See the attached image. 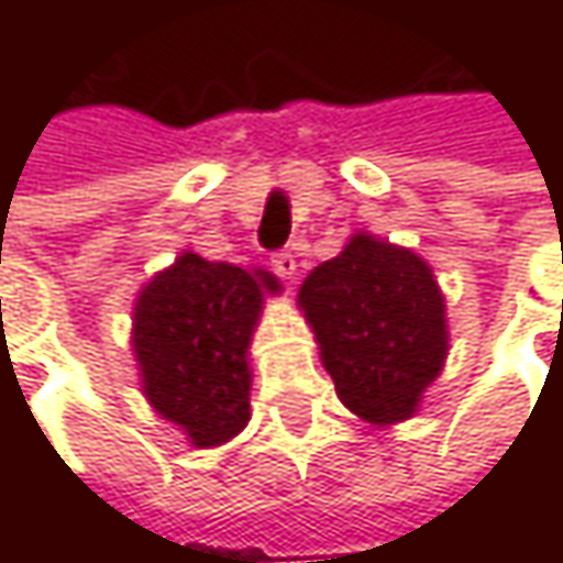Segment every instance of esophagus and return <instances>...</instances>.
<instances>
[{
    "label": "esophagus",
    "instance_id": "34e87169",
    "mask_svg": "<svg viewBox=\"0 0 563 563\" xmlns=\"http://www.w3.org/2000/svg\"><path fill=\"white\" fill-rule=\"evenodd\" d=\"M274 271L286 277V280H292V274H296V257L289 254V251H280V254H274Z\"/></svg>",
    "mask_w": 563,
    "mask_h": 563
}]
</instances>
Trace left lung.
I'll list each match as a JSON object with an SVG mask.
<instances>
[{"label": "left lung", "instance_id": "left-lung-1", "mask_svg": "<svg viewBox=\"0 0 563 563\" xmlns=\"http://www.w3.org/2000/svg\"><path fill=\"white\" fill-rule=\"evenodd\" d=\"M339 400L375 427L420 410L450 355L446 296L410 247L355 231L296 296Z\"/></svg>", "mask_w": 563, "mask_h": 563}]
</instances>
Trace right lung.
I'll return each mask as SVG.
<instances>
[{"mask_svg":"<svg viewBox=\"0 0 563 563\" xmlns=\"http://www.w3.org/2000/svg\"><path fill=\"white\" fill-rule=\"evenodd\" d=\"M280 280L264 267L205 261L195 251L143 283L133 302V358L150 407L188 446L211 450L251 420V342Z\"/></svg>","mask_w":563,"mask_h":563,"instance_id":"add662e5","label":"right lung"}]
</instances>
